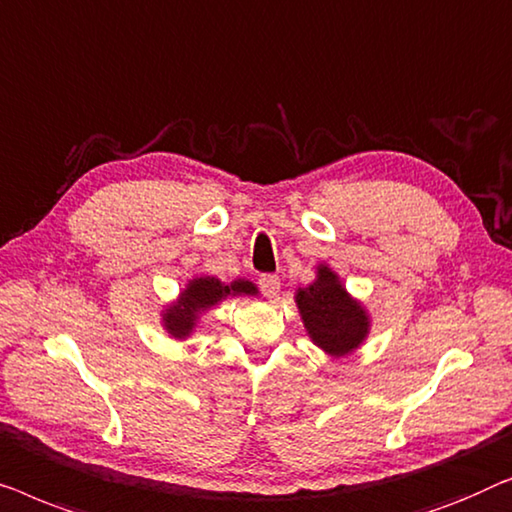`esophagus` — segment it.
Returning a JSON list of instances; mask_svg holds the SVG:
<instances>
[{
  "instance_id": "obj_1",
  "label": "esophagus",
  "mask_w": 512,
  "mask_h": 512,
  "mask_svg": "<svg viewBox=\"0 0 512 512\" xmlns=\"http://www.w3.org/2000/svg\"><path fill=\"white\" fill-rule=\"evenodd\" d=\"M259 290L266 299H276L280 292V278L273 273H264V276H259Z\"/></svg>"
}]
</instances>
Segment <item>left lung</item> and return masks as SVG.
<instances>
[{
	"mask_svg": "<svg viewBox=\"0 0 512 512\" xmlns=\"http://www.w3.org/2000/svg\"><path fill=\"white\" fill-rule=\"evenodd\" d=\"M306 334L331 357L355 352L366 341L371 318L362 301L350 297L343 280L329 264H318L315 280L294 292Z\"/></svg>",
	"mask_w": 512,
	"mask_h": 512,
	"instance_id": "8db88e82",
	"label": "left lung"
}]
</instances>
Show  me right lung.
Returning a JSON list of instances; mask_svg holds the SVG:
<instances>
[{
    "mask_svg": "<svg viewBox=\"0 0 512 512\" xmlns=\"http://www.w3.org/2000/svg\"><path fill=\"white\" fill-rule=\"evenodd\" d=\"M257 297V285L246 278H236L232 283H222L215 276H194L187 280L183 292L178 294L176 301L162 311V327L176 341H185L192 334L201 315L218 306L227 297Z\"/></svg>",
    "mask_w": 512,
    "mask_h": 512,
    "instance_id": "obj_1",
    "label": "right lung"
}]
</instances>
